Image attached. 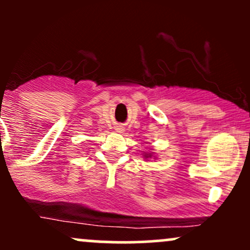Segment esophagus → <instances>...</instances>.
<instances>
[{
  "instance_id": "34e87169",
  "label": "esophagus",
  "mask_w": 250,
  "mask_h": 250,
  "mask_svg": "<svg viewBox=\"0 0 250 250\" xmlns=\"http://www.w3.org/2000/svg\"><path fill=\"white\" fill-rule=\"evenodd\" d=\"M119 131H122V128H119Z\"/></svg>"
}]
</instances>
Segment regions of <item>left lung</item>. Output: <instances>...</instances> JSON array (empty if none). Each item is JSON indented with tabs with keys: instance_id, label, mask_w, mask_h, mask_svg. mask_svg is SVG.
I'll return each mask as SVG.
<instances>
[{
	"instance_id": "1",
	"label": "left lung",
	"mask_w": 250,
	"mask_h": 250,
	"mask_svg": "<svg viewBox=\"0 0 250 250\" xmlns=\"http://www.w3.org/2000/svg\"><path fill=\"white\" fill-rule=\"evenodd\" d=\"M146 157H150L151 156V154H147V155H145Z\"/></svg>"
}]
</instances>
